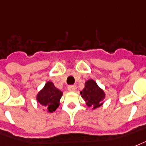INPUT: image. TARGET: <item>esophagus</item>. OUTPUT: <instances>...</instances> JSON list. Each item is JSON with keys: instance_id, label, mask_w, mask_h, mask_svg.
Here are the masks:
<instances>
[{"instance_id": "1", "label": "esophagus", "mask_w": 146, "mask_h": 146, "mask_svg": "<svg viewBox=\"0 0 146 146\" xmlns=\"http://www.w3.org/2000/svg\"><path fill=\"white\" fill-rule=\"evenodd\" d=\"M68 91H69L74 92V91H75L77 90V87L75 85H72V86H69V87L68 88Z\"/></svg>"}]
</instances>
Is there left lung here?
<instances>
[{
	"label": "left lung",
	"instance_id": "obj_1",
	"mask_svg": "<svg viewBox=\"0 0 146 146\" xmlns=\"http://www.w3.org/2000/svg\"><path fill=\"white\" fill-rule=\"evenodd\" d=\"M81 98L85 100L86 104L92 109H96L104 104L106 94L102 88L98 85L93 79H89L85 82L84 88L80 92Z\"/></svg>",
	"mask_w": 146,
	"mask_h": 146
}]
</instances>
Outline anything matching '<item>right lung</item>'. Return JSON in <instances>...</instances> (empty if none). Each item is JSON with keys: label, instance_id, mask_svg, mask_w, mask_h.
<instances>
[{"label": "right lung", "instance_id": "right-lung-1", "mask_svg": "<svg viewBox=\"0 0 146 146\" xmlns=\"http://www.w3.org/2000/svg\"><path fill=\"white\" fill-rule=\"evenodd\" d=\"M62 94V91L55 88L52 81H47L42 89L37 94L36 100L44 107V111L52 113L59 107Z\"/></svg>", "mask_w": 146, "mask_h": 146}]
</instances>
